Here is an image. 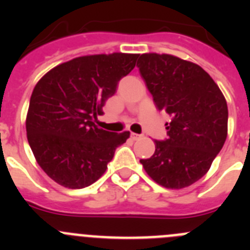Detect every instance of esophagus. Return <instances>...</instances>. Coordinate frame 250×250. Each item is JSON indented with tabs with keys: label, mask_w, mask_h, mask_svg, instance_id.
<instances>
[{
	"label": "esophagus",
	"mask_w": 250,
	"mask_h": 250,
	"mask_svg": "<svg viewBox=\"0 0 250 250\" xmlns=\"http://www.w3.org/2000/svg\"><path fill=\"white\" fill-rule=\"evenodd\" d=\"M141 135H139V134H135V132H131V139L132 140H138V139H140Z\"/></svg>",
	"instance_id": "1"
}]
</instances>
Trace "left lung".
Wrapping results in <instances>:
<instances>
[{"mask_svg":"<svg viewBox=\"0 0 250 250\" xmlns=\"http://www.w3.org/2000/svg\"><path fill=\"white\" fill-rule=\"evenodd\" d=\"M158 110L171 116L167 139L141 159L147 175L161 187L183 189L208 173L228 134V106L210 75L173 55L143 54L138 61Z\"/></svg>","mask_w":250,"mask_h":250,"instance_id":"obj_1","label":"left lung"}]
</instances>
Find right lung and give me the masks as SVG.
<instances>
[{"label":"right lung","instance_id":"obj_1","mask_svg":"<svg viewBox=\"0 0 250 250\" xmlns=\"http://www.w3.org/2000/svg\"><path fill=\"white\" fill-rule=\"evenodd\" d=\"M138 57L121 52L76 57L36 83L26 118L27 140L40 167L57 184L91 185L130 136L99 129L95 121Z\"/></svg>","mask_w":250,"mask_h":250}]
</instances>
